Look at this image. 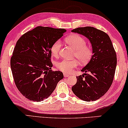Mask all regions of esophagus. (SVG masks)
I'll use <instances>...</instances> for the list:
<instances>
[{"mask_svg":"<svg viewBox=\"0 0 128 128\" xmlns=\"http://www.w3.org/2000/svg\"><path fill=\"white\" fill-rule=\"evenodd\" d=\"M64 77H69V74H66V73H64Z\"/></svg>","mask_w":128,"mask_h":128,"instance_id":"1","label":"esophagus"}]
</instances>
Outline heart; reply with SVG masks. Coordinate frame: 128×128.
<instances>
[{
  "mask_svg": "<svg viewBox=\"0 0 128 128\" xmlns=\"http://www.w3.org/2000/svg\"><path fill=\"white\" fill-rule=\"evenodd\" d=\"M66 42L75 50L74 56L82 64H86L92 56L93 51L90 46H86V40L78 34H72L66 39ZM62 43L57 40L51 46V52L53 56H58L61 48ZM78 64L76 60H62L56 64V67L59 70L64 73H70L74 68Z\"/></svg>",
  "mask_w": 128,
  "mask_h": 128,
  "instance_id": "1",
  "label": "heart"
}]
</instances>
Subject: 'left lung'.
<instances>
[{
  "instance_id": "left-lung-1",
  "label": "left lung",
  "mask_w": 128,
  "mask_h": 128,
  "mask_svg": "<svg viewBox=\"0 0 128 128\" xmlns=\"http://www.w3.org/2000/svg\"><path fill=\"white\" fill-rule=\"evenodd\" d=\"M72 32L88 38L93 51L90 61L81 70L85 74L76 77L77 82L72 90L83 100L94 101L104 96L112 84L116 67V54L109 36L100 30L87 26L73 29Z\"/></svg>"
}]
</instances>
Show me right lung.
Here are the masks:
<instances>
[{
  "label": "right lung",
  "instance_id": "1",
  "mask_svg": "<svg viewBox=\"0 0 128 128\" xmlns=\"http://www.w3.org/2000/svg\"><path fill=\"white\" fill-rule=\"evenodd\" d=\"M66 32L38 26L16 42L10 60L12 72L18 90L29 100L40 102L48 98L64 78L62 72L51 70L50 49Z\"/></svg>",
  "mask_w": 128,
  "mask_h": 128
}]
</instances>
